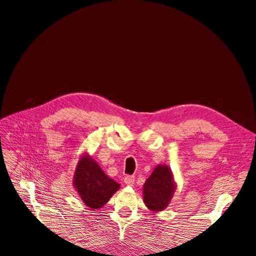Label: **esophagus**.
<instances>
[{
    "label": "esophagus",
    "mask_w": 256,
    "mask_h": 256,
    "mask_svg": "<svg viewBox=\"0 0 256 256\" xmlns=\"http://www.w3.org/2000/svg\"><path fill=\"white\" fill-rule=\"evenodd\" d=\"M124 182H125V184L127 186H130L131 187V186H134V176H126Z\"/></svg>",
    "instance_id": "esophagus-1"
}]
</instances>
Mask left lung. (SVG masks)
Wrapping results in <instances>:
<instances>
[{
  "label": "left lung",
  "instance_id": "left-lung-1",
  "mask_svg": "<svg viewBox=\"0 0 256 256\" xmlns=\"http://www.w3.org/2000/svg\"><path fill=\"white\" fill-rule=\"evenodd\" d=\"M177 188L171 168L158 164L143 186V200L152 212H159L168 208Z\"/></svg>",
  "mask_w": 256,
  "mask_h": 256
}]
</instances>
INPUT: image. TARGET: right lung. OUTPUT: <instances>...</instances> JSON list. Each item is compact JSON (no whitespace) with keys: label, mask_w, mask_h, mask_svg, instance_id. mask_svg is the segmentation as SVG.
Here are the masks:
<instances>
[{"label":"right lung","mask_w":256,"mask_h":256,"mask_svg":"<svg viewBox=\"0 0 256 256\" xmlns=\"http://www.w3.org/2000/svg\"><path fill=\"white\" fill-rule=\"evenodd\" d=\"M72 180L74 188L82 202L92 210L104 207L120 188V184L108 176L88 152L80 156Z\"/></svg>","instance_id":"obj_1"}]
</instances>
